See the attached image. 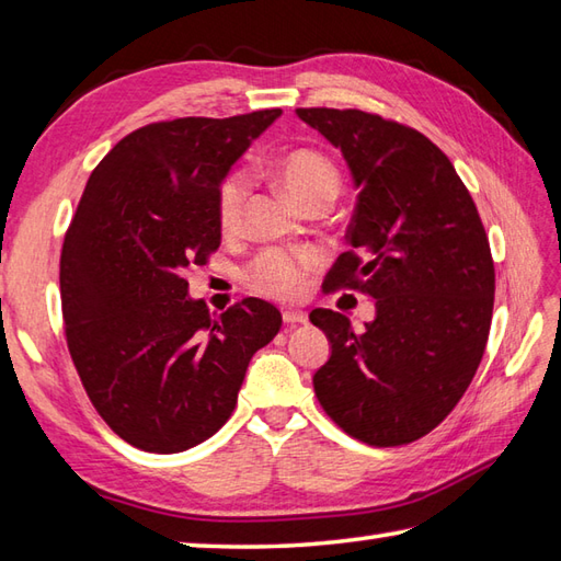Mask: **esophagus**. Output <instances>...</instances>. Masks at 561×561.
<instances>
[{"instance_id":"34e87169","label":"esophagus","mask_w":561,"mask_h":561,"mask_svg":"<svg viewBox=\"0 0 561 561\" xmlns=\"http://www.w3.org/2000/svg\"><path fill=\"white\" fill-rule=\"evenodd\" d=\"M282 318L287 325H304L308 323V316L304 311H294V308H287V311H282Z\"/></svg>"}]
</instances>
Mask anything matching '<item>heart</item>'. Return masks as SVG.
Instances as JSON below:
<instances>
[{
  "label": "heart",
  "instance_id": "heart-1",
  "mask_svg": "<svg viewBox=\"0 0 561 561\" xmlns=\"http://www.w3.org/2000/svg\"><path fill=\"white\" fill-rule=\"evenodd\" d=\"M272 173L277 183L287 190V195L301 205L330 207L332 199L340 195V171L328 157L313 149H294L282 153L274 161ZM248 199V181L241 173L224 178L217 195V217L224 233H236L243 224ZM318 267V255L311 250H284L270 248L250 262L243 272L245 284L253 291L272 299L291 301L299 299L306 289V277Z\"/></svg>",
  "mask_w": 561,
  "mask_h": 561
}]
</instances>
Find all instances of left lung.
I'll return each mask as SVG.
<instances>
[{
    "label": "left lung",
    "mask_w": 561,
    "mask_h": 561,
    "mask_svg": "<svg viewBox=\"0 0 561 561\" xmlns=\"http://www.w3.org/2000/svg\"><path fill=\"white\" fill-rule=\"evenodd\" d=\"M359 187L352 250L325 287L376 299L374 323L316 308L332 354L313 376L320 408L368 446L426 436L478 371L494 308V260L478 207L448 157L416 129L364 111L299 108Z\"/></svg>",
    "instance_id": "left-lung-1"
}]
</instances>
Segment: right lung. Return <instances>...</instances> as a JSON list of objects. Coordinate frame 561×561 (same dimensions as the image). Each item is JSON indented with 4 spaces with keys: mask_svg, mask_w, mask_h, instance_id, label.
Instances as JSON below:
<instances>
[{
    "mask_svg": "<svg viewBox=\"0 0 561 561\" xmlns=\"http://www.w3.org/2000/svg\"><path fill=\"white\" fill-rule=\"evenodd\" d=\"M279 108L129 133L93 169L62 257L65 337L93 408L127 444L181 453L229 420L245 368L282 328L243 299L211 316L185 272L221 243L219 185Z\"/></svg>",
    "mask_w": 561,
    "mask_h": 561,
    "instance_id": "1",
    "label": "right lung"
}]
</instances>
